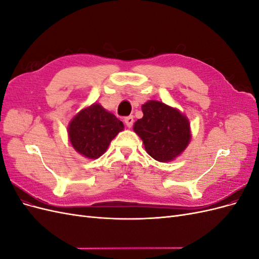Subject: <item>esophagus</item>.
Returning <instances> with one entry per match:
<instances>
[{
    "label": "esophagus",
    "instance_id": "esophagus-1",
    "mask_svg": "<svg viewBox=\"0 0 259 259\" xmlns=\"http://www.w3.org/2000/svg\"><path fill=\"white\" fill-rule=\"evenodd\" d=\"M124 122H125V124H126L127 127H132L133 123H134V117H133V115L126 116V117H125V119H124Z\"/></svg>",
    "mask_w": 259,
    "mask_h": 259
}]
</instances>
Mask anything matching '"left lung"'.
<instances>
[{
    "mask_svg": "<svg viewBox=\"0 0 259 259\" xmlns=\"http://www.w3.org/2000/svg\"><path fill=\"white\" fill-rule=\"evenodd\" d=\"M144 116L134 124L147 153L159 162L173 161L188 147L191 139L190 124L178 109L158 100L142 106Z\"/></svg>",
    "mask_w": 259,
    "mask_h": 259,
    "instance_id": "left-lung-1",
    "label": "left lung"
}]
</instances>
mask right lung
<instances>
[{"mask_svg": "<svg viewBox=\"0 0 259 259\" xmlns=\"http://www.w3.org/2000/svg\"><path fill=\"white\" fill-rule=\"evenodd\" d=\"M123 128V123L114 114L99 104H93L70 121L68 136L76 152L88 159H98Z\"/></svg>", "mask_w": 259, "mask_h": 259, "instance_id": "right-lung-1", "label": "right lung"}]
</instances>
